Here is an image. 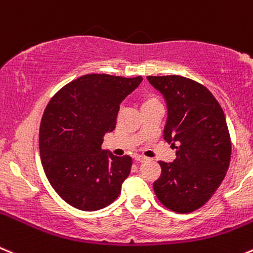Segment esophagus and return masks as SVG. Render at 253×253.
<instances>
[{
	"label": "esophagus",
	"instance_id": "obj_1",
	"mask_svg": "<svg viewBox=\"0 0 253 253\" xmlns=\"http://www.w3.org/2000/svg\"><path fill=\"white\" fill-rule=\"evenodd\" d=\"M136 163H145V161H148V158H145V156H136L135 158Z\"/></svg>",
	"mask_w": 253,
	"mask_h": 253
}]
</instances>
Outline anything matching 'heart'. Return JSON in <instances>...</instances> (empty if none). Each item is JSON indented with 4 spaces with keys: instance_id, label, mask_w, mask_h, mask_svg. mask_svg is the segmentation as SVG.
Segmentation results:
<instances>
[{
    "instance_id": "heart-1",
    "label": "heart",
    "mask_w": 253,
    "mask_h": 253,
    "mask_svg": "<svg viewBox=\"0 0 253 253\" xmlns=\"http://www.w3.org/2000/svg\"><path fill=\"white\" fill-rule=\"evenodd\" d=\"M156 104H160V100H159V98L156 97L154 93L145 92V93H143V94H141V97H140L141 109H144V108L151 107V105H156Z\"/></svg>"
}]
</instances>
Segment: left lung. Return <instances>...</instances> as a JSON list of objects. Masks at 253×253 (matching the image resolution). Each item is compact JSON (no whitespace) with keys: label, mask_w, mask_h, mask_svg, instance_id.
<instances>
[{"label":"left lung","mask_w":253,"mask_h":253,"mask_svg":"<svg viewBox=\"0 0 253 253\" xmlns=\"http://www.w3.org/2000/svg\"><path fill=\"white\" fill-rule=\"evenodd\" d=\"M146 78L167 99L164 138L176 149L174 163L159 161L161 175L154 181V192L169 210L192 212L210 200L230 167L231 136L225 114L199 82L181 76Z\"/></svg>","instance_id":"left-lung-1"}]
</instances>
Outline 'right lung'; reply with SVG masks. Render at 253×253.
<instances>
[{
	"label": "right lung",
	"mask_w": 253,
	"mask_h": 253,
	"mask_svg": "<svg viewBox=\"0 0 253 253\" xmlns=\"http://www.w3.org/2000/svg\"><path fill=\"white\" fill-rule=\"evenodd\" d=\"M143 81L85 74L61 88L45 107L40 126V155L57 194L73 208L95 211L119 196L131 168L129 155L102 150L115 129L122 100Z\"/></svg>",
	"instance_id": "add662e5"
}]
</instances>
